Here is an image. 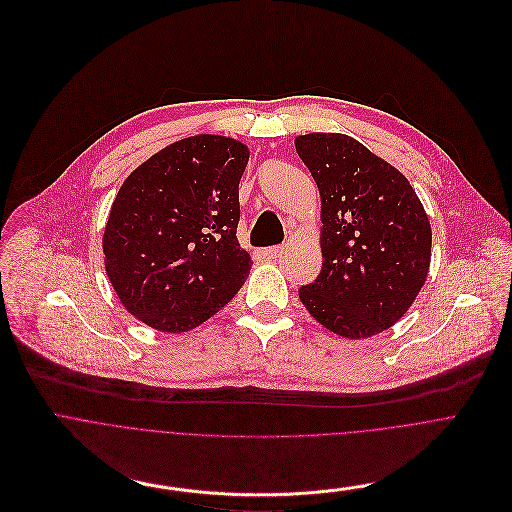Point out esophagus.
<instances>
[{
	"label": "esophagus",
	"mask_w": 512,
	"mask_h": 512,
	"mask_svg": "<svg viewBox=\"0 0 512 512\" xmlns=\"http://www.w3.org/2000/svg\"><path fill=\"white\" fill-rule=\"evenodd\" d=\"M286 250V246H270V248H266L264 250V254L268 256V258H272V260H276L278 256H282V252Z\"/></svg>",
	"instance_id": "esophagus-1"
}]
</instances>
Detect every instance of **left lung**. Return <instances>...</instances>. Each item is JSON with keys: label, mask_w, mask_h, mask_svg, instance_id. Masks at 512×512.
<instances>
[{"label": "left lung", "mask_w": 512, "mask_h": 512, "mask_svg": "<svg viewBox=\"0 0 512 512\" xmlns=\"http://www.w3.org/2000/svg\"><path fill=\"white\" fill-rule=\"evenodd\" d=\"M321 191L323 268L298 296L323 327L373 337L395 325L422 290L432 256V228L395 167L339 133L294 139Z\"/></svg>", "instance_id": "left-lung-1"}]
</instances>
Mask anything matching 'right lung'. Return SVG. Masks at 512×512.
Masks as SVG:
<instances>
[{
  "label": "right lung",
  "mask_w": 512,
  "mask_h": 512,
  "mask_svg": "<svg viewBox=\"0 0 512 512\" xmlns=\"http://www.w3.org/2000/svg\"><path fill=\"white\" fill-rule=\"evenodd\" d=\"M248 157L240 141L195 135L155 153L121 185L102 252L125 309L145 325L189 331L242 288L252 266L236 238Z\"/></svg>",
  "instance_id": "obj_1"
}]
</instances>
